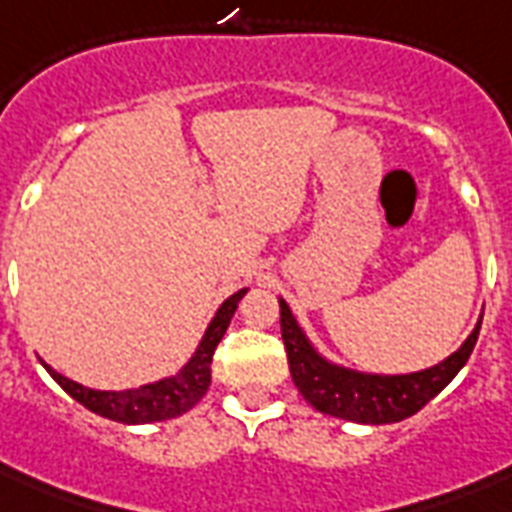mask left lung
<instances>
[{
  "label": "left lung",
  "mask_w": 512,
  "mask_h": 512,
  "mask_svg": "<svg viewBox=\"0 0 512 512\" xmlns=\"http://www.w3.org/2000/svg\"><path fill=\"white\" fill-rule=\"evenodd\" d=\"M279 308L281 340L287 348L289 372L297 390L313 409L340 417V420L361 422V425H388V422H401L414 412H420L422 406L428 404L430 398H436L454 380V374L468 364L470 353L476 348L478 329H481V321H478L468 340L462 342L452 356L430 369L409 374H369L345 369L319 356V350L305 337L289 305L279 300Z\"/></svg>",
  "instance_id": "1"
}]
</instances>
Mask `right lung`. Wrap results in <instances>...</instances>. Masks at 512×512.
Segmentation results:
<instances>
[{"label":"right lung","mask_w":512,"mask_h":512,"mask_svg":"<svg viewBox=\"0 0 512 512\" xmlns=\"http://www.w3.org/2000/svg\"><path fill=\"white\" fill-rule=\"evenodd\" d=\"M247 295V289H239L236 295H231L220 308H217L215 319L209 321L207 332L201 337L199 348L188 358V364L172 377H164L151 385H140L132 390H92L84 388L79 382L68 380L63 374H58L52 366L44 364V369L52 374V380L58 382L60 388L66 390L68 396L87 406L90 412L108 417L114 422H124V425H143V422H162L180 417L188 412L191 406H196L204 398L212 380V356H215L217 342L223 340L225 329L231 324L233 313L239 308V300Z\"/></svg>","instance_id":"add662e5"}]
</instances>
